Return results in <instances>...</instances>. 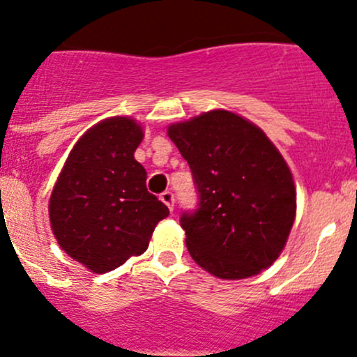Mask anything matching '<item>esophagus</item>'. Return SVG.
Here are the masks:
<instances>
[{
  "instance_id": "1",
  "label": "esophagus",
  "mask_w": 357,
  "mask_h": 357,
  "mask_svg": "<svg viewBox=\"0 0 357 357\" xmlns=\"http://www.w3.org/2000/svg\"><path fill=\"white\" fill-rule=\"evenodd\" d=\"M160 200L167 205V208L171 210V212L174 210V195H172L171 191H164V193L160 195Z\"/></svg>"
}]
</instances>
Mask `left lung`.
<instances>
[{"label": "left lung", "mask_w": 357, "mask_h": 357, "mask_svg": "<svg viewBox=\"0 0 357 357\" xmlns=\"http://www.w3.org/2000/svg\"><path fill=\"white\" fill-rule=\"evenodd\" d=\"M167 135L198 190V208L181 215L191 258L229 280L268 268L296 217L291 169L275 145L257 125L224 109L174 123Z\"/></svg>", "instance_id": "obj_1"}]
</instances>
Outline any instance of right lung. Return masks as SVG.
Instances as JSON below:
<instances>
[{
	"label": "right lung",
	"instance_id": "obj_1",
	"mask_svg": "<svg viewBox=\"0 0 357 357\" xmlns=\"http://www.w3.org/2000/svg\"><path fill=\"white\" fill-rule=\"evenodd\" d=\"M144 130L114 116L85 131L71 149L50 200L51 229L73 260L96 273L118 268L149 248L169 208L147 191L135 160Z\"/></svg>",
	"mask_w": 357,
	"mask_h": 357
}]
</instances>
